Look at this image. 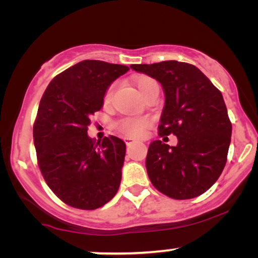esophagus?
<instances>
[{"instance_id": "34e87169", "label": "esophagus", "mask_w": 258, "mask_h": 258, "mask_svg": "<svg viewBox=\"0 0 258 258\" xmlns=\"http://www.w3.org/2000/svg\"><path fill=\"white\" fill-rule=\"evenodd\" d=\"M124 142H125L126 146H132V144L135 143V140H133L132 137H125V139H124Z\"/></svg>"}]
</instances>
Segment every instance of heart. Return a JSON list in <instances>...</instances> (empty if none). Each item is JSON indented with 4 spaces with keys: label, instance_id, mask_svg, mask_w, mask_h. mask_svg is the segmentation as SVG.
<instances>
[{
    "label": "heart",
    "instance_id": "1",
    "mask_svg": "<svg viewBox=\"0 0 258 258\" xmlns=\"http://www.w3.org/2000/svg\"><path fill=\"white\" fill-rule=\"evenodd\" d=\"M135 86L141 94V96L146 98L154 89L158 88V84L154 79L147 75H140L135 79ZM114 87H109L103 95L102 104L104 108H109L112 101ZM151 125V119L148 117H125L119 119L116 123V129L118 133L126 137H141L144 132Z\"/></svg>",
    "mask_w": 258,
    "mask_h": 258
}]
</instances>
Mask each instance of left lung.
Returning <instances> with one entry per match:
<instances>
[{
    "label": "left lung",
    "mask_w": 258,
    "mask_h": 258,
    "mask_svg": "<svg viewBox=\"0 0 258 258\" xmlns=\"http://www.w3.org/2000/svg\"><path fill=\"white\" fill-rule=\"evenodd\" d=\"M162 84L165 104L158 135L177 136V146L157 140L150 143L146 167L158 191L174 200L206 192L227 163L231 122L221 91L195 66L163 61L132 64Z\"/></svg>",
    "instance_id": "left-lung-1"
}]
</instances>
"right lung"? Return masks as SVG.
<instances>
[{
    "mask_svg": "<svg viewBox=\"0 0 258 258\" xmlns=\"http://www.w3.org/2000/svg\"><path fill=\"white\" fill-rule=\"evenodd\" d=\"M128 70L86 59L55 76L41 98L33 128L37 164L67 206L95 210L117 192L125 143L112 135L96 142L87 132L91 115L103 105L105 90Z\"/></svg>",
    "mask_w": 258,
    "mask_h": 258,
    "instance_id": "1",
    "label": "right lung"
}]
</instances>
